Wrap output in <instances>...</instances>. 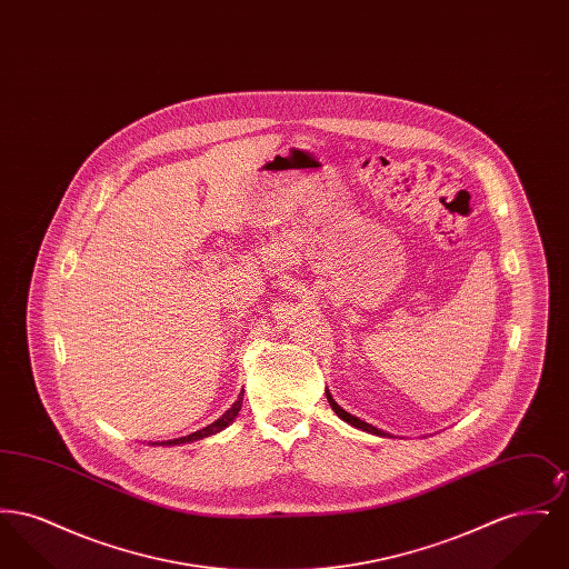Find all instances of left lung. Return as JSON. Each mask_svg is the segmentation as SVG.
<instances>
[{"mask_svg": "<svg viewBox=\"0 0 569 569\" xmlns=\"http://www.w3.org/2000/svg\"><path fill=\"white\" fill-rule=\"evenodd\" d=\"M326 399H328V403L332 407V411L343 420V422H348V425H352L356 429H360V431H365V433L378 435V437H392L390 433H386V431H381L378 427H373V425H369V422H365V420H360V418H356L352 416L350 411H346L343 407L337 406V401L332 399V395H330V390H326Z\"/></svg>", "mask_w": 569, "mask_h": 569, "instance_id": "left-lung-1", "label": "left lung"}]
</instances>
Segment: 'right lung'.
Listing matches in <instances>:
<instances>
[{
    "label": "right lung",
    "mask_w": 569,
    "mask_h": 569,
    "mask_svg": "<svg viewBox=\"0 0 569 569\" xmlns=\"http://www.w3.org/2000/svg\"><path fill=\"white\" fill-rule=\"evenodd\" d=\"M241 407H243V392L239 395V399L232 403V407L221 416V418H217L216 422H211L209 427H204V429H200V431H196V433L186 435V437H179V439H168V441H156L153 446H179V443H190V441H198V439H204V437H211V435L219 433V431H223L226 427H230L232 422H234V418L239 416V411H241Z\"/></svg>",
    "instance_id": "1"
}]
</instances>
